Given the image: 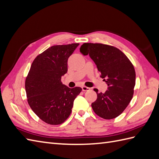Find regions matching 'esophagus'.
I'll return each mask as SVG.
<instances>
[{
	"label": "esophagus",
	"mask_w": 159,
	"mask_h": 159,
	"mask_svg": "<svg viewBox=\"0 0 159 159\" xmlns=\"http://www.w3.org/2000/svg\"><path fill=\"white\" fill-rule=\"evenodd\" d=\"M82 90L83 91H88L90 90V88L89 87H85V86H83L82 87Z\"/></svg>",
	"instance_id": "obj_1"
}]
</instances>
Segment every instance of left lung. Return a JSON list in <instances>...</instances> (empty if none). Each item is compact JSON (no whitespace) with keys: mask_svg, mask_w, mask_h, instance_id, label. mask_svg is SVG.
Wrapping results in <instances>:
<instances>
[{"mask_svg":"<svg viewBox=\"0 0 159 159\" xmlns=\"http://www.w3.org/2000/svg\"><path fill=\"white\" fill-rule=\"evenodd\" d=\"M80 51L84 55H89L108 85L104 93L94 89L98 98L91 104L92 108L103 119H114L124 111L133 98L135 84L134 66L126 55L113 46L84 43Z\"/></svg>","mask_w":159,"mask_h":159,"instance_id":"8db88e82","label":"left lung"}]
</instances>
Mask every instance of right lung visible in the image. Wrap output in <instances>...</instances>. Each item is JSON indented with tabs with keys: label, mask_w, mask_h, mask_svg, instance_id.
Returning a JSON list of instances; mask_svg holds the SVG:
<instances>
[{
	"label": "right lung",
	"mask_w": 159,
	"mask_h": 159,
	"mask_svg": "<svg viewBox=\"0 0 159 159\" xmlns=\"http://www.w3.org/2000/svg\"><path fill=\"white\" fill-rule=\"evenodd\" d=\"M79 43L54 45L33 61L25 79L28 102L40 119L49 125H60L71 114L74 100L82 91L69 88L61 82L68 72V60Z\"/></svg>",
	"instance_id": "right-lung-1"
}]
</instances>
